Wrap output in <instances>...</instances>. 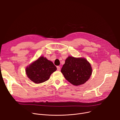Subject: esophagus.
Instances as JSON below:
<instances>
[{"label": "esophagus", "mask_w": 120, "mask_h": 120, "mask_svg": "<svg viewBox=\"0 0 120 120\" xmlns=\"http://www.w3.org/2000/svg\"><path fill=\"white\" fill-rule=\"evenodd\" d=\"M57 70H58V71H60V66H57Z\"/></svg>", "instance_id": "obj_1"}]
</instances>
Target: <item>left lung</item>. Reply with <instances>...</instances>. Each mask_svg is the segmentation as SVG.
I'll use <instances>...</instances> for the list:
<instances>
[{
	"instance_id": "left-lung-1",
	"label": "left lung",
	"mask_w": 120,
	"mask_h": 120,
	"mask_svg": "<svg viewBox=\"0 0 120 120\" xmlns=\"http://www.w3.org/2000/svg\"><path fill=\"white\" fill-rule=\"evenodd\" d=\"M92 70L90 63L85 58L69 56L65 60L61 72L69 82L78 86L88 80Z\"/></svg>"
}]
</instances>
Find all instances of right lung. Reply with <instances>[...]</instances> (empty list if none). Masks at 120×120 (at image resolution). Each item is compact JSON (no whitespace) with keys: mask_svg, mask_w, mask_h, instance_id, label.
I'll list each match as a JSON object with an SVG mask.
<instances>
[{"mask_svg":"<svg viewBox=\"0 0 120 120\" xmlns=\"http://www.w3.org/2000/svg\"><path fill=\"white\" fill-rule=\"evenodd\" d=\"M56 70L52 62L42 56L28 66L26 72L31 81L38 84L48 80L51 74Z\"/></svg>","mask_w":120,"mask_h":120,"instance_id":"obj_1","label":"right lung"}]
</instances>
